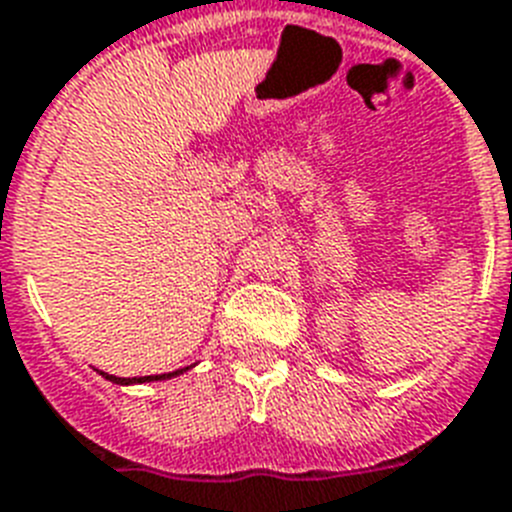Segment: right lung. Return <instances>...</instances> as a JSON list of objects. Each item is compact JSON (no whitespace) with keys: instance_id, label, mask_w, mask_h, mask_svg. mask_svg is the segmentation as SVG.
I'll use <instances>...</instances> for the list:
<instances>
[{"instance_id":"obj_1","label":"right lung","mask_w":512,"mask_h":512,"mask_svg":"<svg viewBox=\"0 0 512 512\" xmlns=\"http://www.w3.org/2000/svg\"><path fill=\"white\" fill-rule=\"evenodd\" d=\"M189 370V368H183ZM183 370H176V373H163V375H144V378H116V375H108V373H100L103 378H108L111 383H121V386H131V383H150V381H168L173 375L183 373Z\"/></svg>"}]
</instances>
